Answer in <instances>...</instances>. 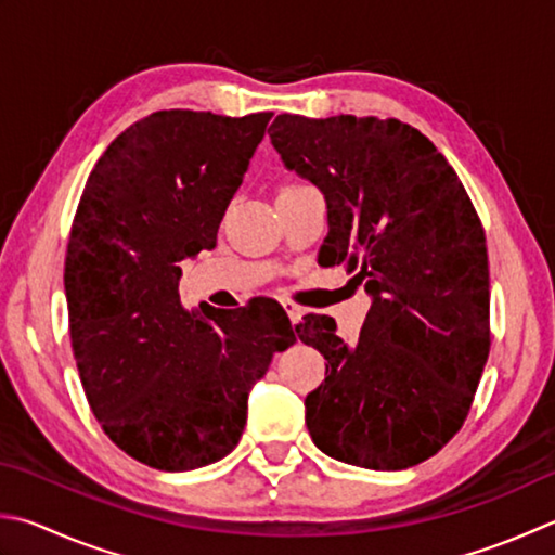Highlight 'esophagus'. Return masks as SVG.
<instances>
[{"mask_svg": "<svg viewBox=\"0 0 555 555\" xmlns=\"http://www.w3.org/2000/svg\"><path fill=\"white\" fill-rule=\"evenodd\" d=\"M282 307H285V311H287V317H289L292 323H299V319L305 317V309L297 307L295 301H282Z\"/></svg>", "mask_w": 555, "mask_h": 555, "instance_id": "34e87169", "label": "esophagus"}]
</instances>
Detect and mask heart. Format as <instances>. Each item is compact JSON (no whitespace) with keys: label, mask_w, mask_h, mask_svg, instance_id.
Listing matches in <instances>:
<instances>
[{"label":"heart","mask_w":555,"mask_h":555,"mask_svg":"<svg viewBox=\"0 0 555 555\" xmlns=\"http://www.w3.org/2000/svg\"><path fill=\"white\" fill-rule=\"evenodd\" d=\"M289 188H297V185H289Z\"/></svg>","instance_id":"1"}]
</instances>
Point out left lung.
I'll list each match as a JSON object with an SVG mask.
<instances>
[{
  "mask_svg": "<svg viewBox=\"0 0 555 555\" xmlns=\"http://www.w3.org/2000/svg\"><path fill=\"white\" fill-rule=\"evenodd\" d=\"M270 142L323 193L321 256L372 305L354 345L331 317L297 326L326 364L305 401L313 444L338 462L401 472L464 425L490 350L486 234L435 144L401 120L282 113Z\"/></svg>",
  "mask_w": 555,
  "mask_h": 555,
  "instance_id": "8db88e82",
  "label": "left lung"
}]
</instances>
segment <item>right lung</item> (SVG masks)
Wrapping results in <instances>:
<instances>
[{"label":"right lung","mask_w":555,"mask_h":555,"mask_svg":"<svg viewBox=\"0 0 555 555\" xmlns=\"http://www.w3.org/2000/svg\"><path fill=\"white\" fill-rule=\"evenodd\" d=\"M273 113L159 111L111 142L72 224L65 295L93 415L125 454L162 472L224 459L248 393L295 343L268 299L181 307V263L212 250Z\"/></svg>","instance_id":"obj_1"}]
</instances>
